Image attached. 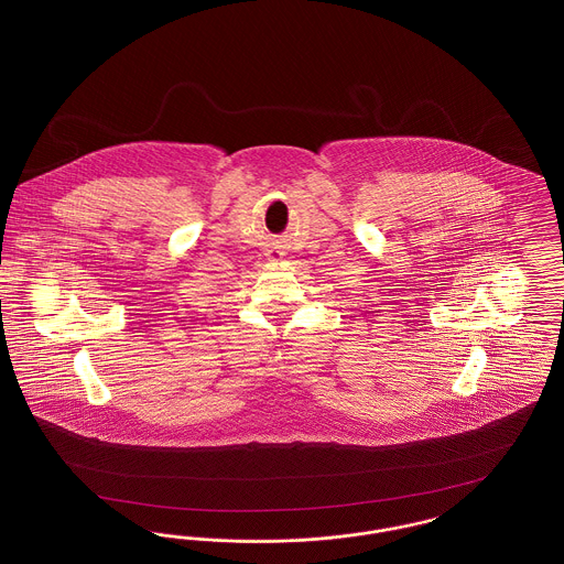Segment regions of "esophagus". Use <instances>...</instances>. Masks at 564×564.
Instances as JSON below:
<instances>
[{
	"label": "esophagus",
	"instance_id": "esophagus-1",
	"mask_svg": "<svg viewBox=\"0 0 564 564\" xmlns=\"http://www.w3.org/2000/svg\"><path fill=\"white\" fill-rule=\"evenodd\" d=\"M267 258H269L270 262H279V260L283 258V251H279V249H269Z\"/></svg>",
	"mask_w": 564,
	"mask_h": 564
}]
</instances>
